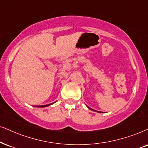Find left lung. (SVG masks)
<instances>
[{
    "instance_id": "left-lung-1",
    "label": "left lung",
    "mask_w": 148,
    "mask_h": 148,
    "mask_svg": "<svg viewBox=\"0 0 148 148\" xmlns=\"http://www.w3.org/2000/svg\"><path fill=\"white\" fill-rule=\"evenodd\" d=\"M87 107H88V106H87ZM88 108H89V109H91V108H89V107H88ZM91 110H92V111H95V110H93V109H91ZM98 112H99V111H98Z\"/></svg>"
}]
</instances>
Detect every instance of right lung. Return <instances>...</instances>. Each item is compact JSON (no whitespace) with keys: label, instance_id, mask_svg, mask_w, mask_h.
I'll use <instances>...</instances> for the list:
<instances>
[{"label":"right lung","instance_id":"add662e5","mask_svg":"<svg viewBox=\"0 0 148 148\" xmlns=\"http://www.w3.org/2000/svg\"><path fill=\"white\" fill-rule=\"evenodd\" d=\"M50 104H46V105H41V106H37V107H45V106H49Z\"/></svg>","mask_w":148,"mask_h":148}]
</instances>
